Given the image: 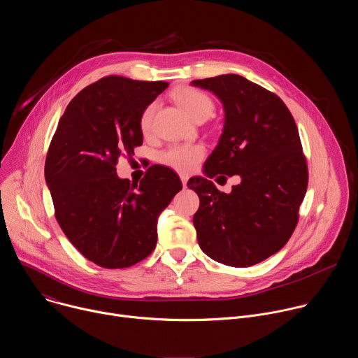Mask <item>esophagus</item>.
Returning a JSON list of instances; mask_svg holds the SVG:
<instances>
[{
    "label": "esophagus",
    "mask_w": 358,
    "mask_h": 358,
    "mask_svg": "<svg viewBox=\"0 0 358 358\" xmlns=\"http://www.w3.org/2000/svg\"><path fill=\"white\" fill-rule=\"evenodd\" d=\"M180 178H181V182H182V187L185 188V187H187V181H188V176L181 174V176H180Z\"/></svg>",
    "instance_id": "obj_1"
}]
</instances>
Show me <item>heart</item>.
<instances>
[{
    "label": "heart",
    "mask_w": 358,
    "mask_h": 358,
    "mask_svg": "<svg viewBox=\"0 0 358 358\" xmlns=\"http://www.w3.org/2000/svg\"><path fill=\"white\" fill-rule=\"evenodd\" d=\"M178 103L185 110V113L196 120L201 117H210L214 112L213 100L199 90L184 89L177 94ZM156 105H148L140 117V129L144 134H150L152 130V119H155ZM203 157V147L198 144H178L170 145L159 156V160L178 171H191L196 167L199 160Z\"/></svg>",
    "instance_id": "b5f03b06"
}]
</instances>
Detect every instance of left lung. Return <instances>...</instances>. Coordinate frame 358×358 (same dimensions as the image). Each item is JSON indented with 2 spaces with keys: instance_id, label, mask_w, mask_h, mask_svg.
I'll use <instances>...</instances> for the list:
<instances>
[{
  "instance_id": "8db88e82",
  "label": "left lung",
  "mask_w": 358,
  "mask_h": 358,
  "mask_svg": "<svg viewBox=\"0 0 358 358\" xmlns=\"http://www.w3.org/2000/svg\"><path fill=\"white\" fill-rule=\"evenodd\" d=\"M191 85L213 92L224 108L222 134L203 177L187 184L199 196L192 218L199 248L228 266L257 265L286 245L308 189L296 123L280 97L243 76L228 73ZM218 173L238 175L241 182L221 193L208 180Z\"/></svg>"
}]
</instances>
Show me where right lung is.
Listing matches in <instances>:
<instances>
[{
	"mask_svg": "<svg viewBox=\"0 0 358 358\" xmlns=\"http://www.w3.org/2000/svg\"><path fill=\"white\" fill-rule=\"evenodd\" d=\"M167 82L108 76L80 90L50 141L45 181L55 217L90 262L129 268L155 250L160 214L182 188L177 174L152 166L140 184L119 178L120 156L141 145L140 117Z\"/></svg>",
	"mask_w": 358,
	"mask_h": 358,
	"instance_id": "obj_1",
	"label": "right lung"
}]
</instances>
